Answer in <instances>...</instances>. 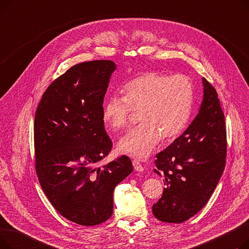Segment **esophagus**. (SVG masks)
<instances>
[{
  "label": "esophagus",
  "mask_w": 249,
  "mask_h": 249,
  "mask_svg": "<svg viewBox=\"0 0 249 249\" xmlns=\"http://www.w3.org/2000/svg\"><path fill=\"white\" fill-rule=\"evenodd\" d=\"M132 163H133V166H134L135 171H137V172H143V171H144V167H143V165L141 164V162L138 160H133Z\"/></svg>",
  "instance_id": "1"
}]
</instances>
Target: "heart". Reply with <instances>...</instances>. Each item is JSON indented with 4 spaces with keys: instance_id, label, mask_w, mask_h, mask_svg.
I'll return each mask as SVG.
<instances>
[{
    "instance_id": "1",
    "label": "heart",
    "mask_w": 249,
    "mask_h": 249,
    "mask_svg": "<svg viewBox=\"0 0 249 249\" xmlns=\"http://www.w3.org/2000/svg\"><path fill=\"white\" fill-rule=\"evenodd\" d=\"M124 97L113 95L104 104L103 118L114 130L126 127L139 113L137 127L119 140L123 153L144 159L163 140L177 138L186 129L193 110L195 89L184 74L150 71L129 82Z\"/></svg>"
}]
</instances>
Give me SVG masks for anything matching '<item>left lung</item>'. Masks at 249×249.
I'll list each match as a JSON object with an SVG mask.
<instances>
[{
	"label": "left lung",
	"instance_id": "obj_1",
	"mask_svg": "<svg viewBox=\"0 0 249 249\" xmlns=\"http://www.w3.org/2000/svg\"><path fill=\"white\" fill-rule=\"evenodd\" d=\"M204 98L188 129L156 154L154 172L165 188L152 206L156 219L181 223L197 214L211 198L226 163L225 117L215 88L203 77Z\"/></svg>",
	"mask_w": 249,
	"mask_h": 249
}]
</instances>
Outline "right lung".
I'll return each mask as SVG.
<instances>
[{
  "label": "right lung",
  "instance_id": "right-lung-1",
  "mask_svg": "<svg viewBox=\"0 0 249 249\" xmlns=\"http://www.w3.org/2000/svg\"><path fill=\"white\" fill-rule=\"evenodd\" d=\"M115 70L112 60L73 65L49 85L35 113L39 182L55 210L78 225L107 221L115 187L133 171L126 155L98 166L113 147L104 126L103 103Z\"/></svg>",
  "mask_w": 249,
  "mask_h": 249
}]
</instances>
